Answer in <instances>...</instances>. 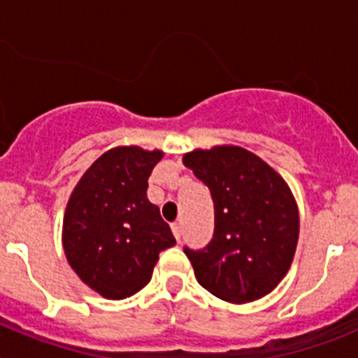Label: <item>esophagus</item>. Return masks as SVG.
Wrapping results in <instances>:
<instances>
[{"label":"esophagus","instance_id":"1","mask_svg":"<svg viewBox=\"0 0 358 358\" xmlns=\"http://www.w3.org/2000/svg\"><path fill=\"white\" fill-rule=\"evenodd\" d=\"M172 231H173V236L177 240H181V224H172Z\"/></svg>","mask_w":358,"mask_h":358}]
</instances>
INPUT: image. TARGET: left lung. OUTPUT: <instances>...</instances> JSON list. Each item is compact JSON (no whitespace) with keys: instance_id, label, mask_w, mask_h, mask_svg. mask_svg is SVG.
<instances>
[{"instance_id":"obj_1","label":"left lung","mask_w":358,"mask_h":358,"mask_svg":"<svg viewBox=\"0 0 358 358\" xmlns=\"http://www.w3.org/2000/svg\"><path fill=\"white\" fill-rule=\"evenodd\" d=\"M210 188L213 238L185 248L195 278L213 296L249 303L267 296L292 264L299 215L287 182L265 161L240 147L194 150L182 157Z\"/></svg>"}]
</instances>
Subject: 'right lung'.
Returning a JSON list of instances; mask_svg holds the SVG:
<instances>
[{"label":"right lung","mask_w":358,"mask_h":358,"mask_svg":"<svg viewBox=\"0 0 358 358\" xmlns=\"http://www.w3.org/2000/svg\"><path fill=\"white\" fill-rule=\"evenodd\" d=\"M163 152L116 147L82 176L62 226L64 252L85 285L107 299L143 289L159 252L176 245L159 208L147 199L148 176Z\"/></svg>","instance_id":"right-lung-1"}]
</instances>
